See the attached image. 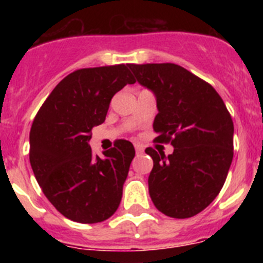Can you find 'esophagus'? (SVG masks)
Returning <instances> with one entry per match:
<instances>
[{
    "label": "esophagus",
    "mask_w": 263,
    "mask_h": 263,
    "mask_svg": "<svg viewBox=\"0 0 263 263\" xmlns=\"http://www.w3.org/2000/svg\"><path fill=\"white\" fill-rule=\"evenodd\" d=\"M134 147H136V153H137V154H142V153H143V146L142 145H139V143H136V145H134Z\"/></svg>",
    "instance_id": "34e87169"
}]
</instances>
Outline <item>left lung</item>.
Masks as SVG:
<instances>
[{
	"instance_id": "8db88e82",
	"label": "left lung",
	"mask_w": 263,
	"mask_h": 263,
	"mask_svg": "<svg viewBox=\"0 0 263 263\" xmlns=\"http://www.w3.org/2000/svg\"><path fill=\"white\" fill-rule=\"evenodd\" d=\"M137 81L157 97V142L174 153L145 150L154 166L148 194L157 210L188 218L210 205L227 179L233 159V121L215 88L174 63L129 64Z\"/></svg>"
}]
</instances>
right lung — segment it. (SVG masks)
<instances>
[{
	"label": "right lung",
	"instance_id": "1",
	"mask_svg": "<svg viewBox=\"0 0 263 263\" xmlns=\"http://www.w3.org/2000/svg\"><path fill=\"white\" fill-rule=\"evenodd\" d=\"M134 83L129 64L78 69L53 88L34 118L30 164L50 203L72 221L101 222L120 205L134 146L118 139L100 158L88 142L111 97Z\"/></svg>",
	"mask_w": 263,
	"mask_h": 263
}]
</instances>
